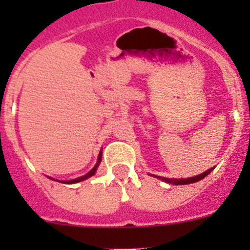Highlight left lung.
Segmentation results:
<instances>
[{"label":"left lung","instance_id":"8db88e82","mask_svg":"<svg viewBox=\"0 0 250 250\" xmlns=\"http://www.w3.org/2000/svg\"><path fill=\"white\" fill-rule=\"evenodd\" d=\"M214 168H210V169L206 170V172L200 174V175L192 176V178H188V179H169V178H163V176H156V178H160L161 180L166 181V183L169 184H174V185H188V184H192V183H197V181L202 180V179L206 178L209 173L213 170Z\"/></svg>","mask_w":250,"mask_h":250}]
</instances>
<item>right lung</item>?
I'll use <instances>...</instances> for the list:
<instances>
[{"instance_id":"obj_1","label":"right lung","mask_w":250,"mask_h":250,"mask_svg":"<svg viewBox=\"0 0 250 250\" xmlns=\"http://www.w3.org/2000/svg\"><path fill=\"white\" fill-rule=\"evenodd\" d=\"M102 153H103V152H102V151H100V152H99V156H98V162H97V165L94 166V168H93V169L90 170V172H88L87 174H85V175L80 176V178H77V179H72V180L62 181V183H65V184H75V183H80V181H83V180H85V179H88V178H90V176L94 175L95 172H97L98 166H99L100 161H102Z\"/></svg>"}]
</instances>
